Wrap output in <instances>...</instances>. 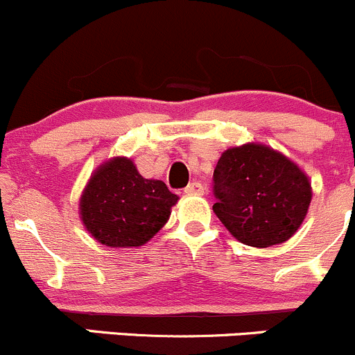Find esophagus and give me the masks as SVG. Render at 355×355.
Here are the masks:
<instances>
[{
    "mask_svg": "<svg viewBox=\"0 0 355 355\" xmlns=\"http://www.w3.org/2000/svg\"><path fill=\"white\" fill-rule=\"evenodd\" d=\"M184 192L187 196H202L204 194V187L199 184V182H192V184H189L187 187L184 189Z\"/></svg>",
    "mask_w": 355,
    "mask_h": 355,
    "instance_id": "1",
    "label": "esophagus"
}]
</instances>
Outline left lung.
<instances>
[{
  "mask_svg": "<svg viewBox=\"0 0 355 355\" xmlns=\"http://www.w3.org/2000/svg\"><path fill=\"white\" fill-rule=\"evenodd\" d=\"M213 182L214 214L250 247L287 242L302 225L313 198L309 178L293 161L256 142L227 149Z\"/></svg>",
  "mask_w": 355,
  "mask_h": 355,
  "instance_id": "1",
  "label": "left lung"
}]
</instances>
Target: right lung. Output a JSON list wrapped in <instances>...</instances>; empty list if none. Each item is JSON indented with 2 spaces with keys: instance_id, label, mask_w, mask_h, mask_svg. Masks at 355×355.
Here are the masks:
<instances>
[{
  "instance_id": "right-lung-1",
  "label": "right lung",
  "mask_w": 355,
  "mask_h": 355,
  "mask_svg": "<svg viewBox=\"0 0 355 355\" xmlns=\"http://www.w3.org/2000/svg\"><path fill=\"white\" fill-rule=\"evenodd\" d=\"M177 200L164 182L144 178L134 161L116 156L91 175L78 209L99 244L139 247L163 228Z\"/></svg>"
}]
</instances>
